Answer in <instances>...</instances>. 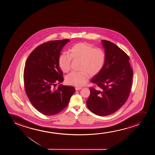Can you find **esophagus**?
<instances>
[{
	"label": "esophagus",
	"instance_id": "34e87169",
	"mask_svg": "<svg viewBox=\"0 0 155 155\" xmlns=\"http://www.w3.org/2000/svg\"><path fill=\"white\" fill-rule=\"evenodd\" d=\"M75 89H76V91H79V90H81V87H76V88H75Z\"/></svg>",
	"mask_w": 155,
	"mask_h": 155
}]
</instances>
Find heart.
<instances>
[{"label": "heart", "mask_w": 155, "mask_h": 155, "mask_svg": "<svg viewBox=\"0 0 155 155\" xmlns=\"http://www.w3.org/2000/svg\"><path fill=\"white\" fill-rule=\"evenodd\" d=\"M71 59L80 61L79 72H71L66 77L69 85L81 87L87 83L89 75L93 77L102 70L105 61V53L103 49L94 48L89 43L80 42L74 45L69 50V55L62 53L58 59L60 68L64 72L70 69Z\"/></svg>", "instance_id": "obj_1"}]
</instances>
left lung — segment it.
Returning <instances> with one entry per match:
<instances>
[{
	"instance_id": "left-lung-1",
	"label": "left lung",
	"mask_w": 155,
	"mask_h": 155,
	"mask_svg": "<svg viewBox=\"0 0 155 155\" xmlns=\"http://www.w3.org/2000/svg\"><path fill=\"white\" fill-rule=\"evenodd\" d=\"M102 42L105 61L102 70L91 80L97 88H90L86 103L89 110L104 117L117 112L127 101L131 89L133 70L127 53L110 41Z\"/></svg>"
}]
</instances>
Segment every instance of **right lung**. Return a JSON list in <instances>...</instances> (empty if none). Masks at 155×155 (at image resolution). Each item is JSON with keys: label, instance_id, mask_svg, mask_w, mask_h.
I'll list each match as a JSON object with an SVG mask.
<instances>
[{"label": "right lung", "instance_id": "1", "mask_svg": "<svg viewBox=\"0 0 155 155\" xmlns=\"http://www.w3.org/2000/svg\"><path fill=\"white\" fill-rule=\"evenodd\" d=\"M69 39L48 41L36 47L26 61L24 83L26 94L32 105L45 115L57 114L68 105L75 91L72 86L57 83L64 81L58 59Z\"/></svg>", "mask_w": 155, "mask_h": 155}]
</instances>
